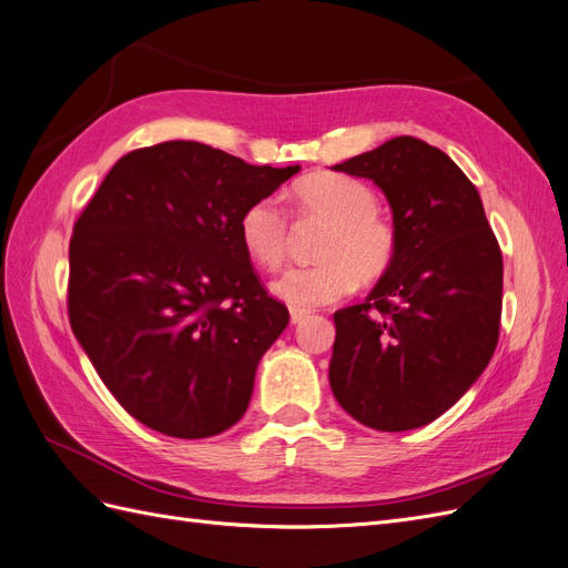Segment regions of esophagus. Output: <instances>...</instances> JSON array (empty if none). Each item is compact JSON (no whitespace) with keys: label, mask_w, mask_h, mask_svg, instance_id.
Masks as SVG:
<instances>
[{"label":"esophagus","mask_w":568,"mask_h":568,"mask_svg":"<svg viewBox=\"0 0 568 568\" xmlns=\"http://www.w3.org/2000/svg\"><path fill=\"white\" fill-rule=\"evenodd\" d=\"M306 316H308V314H306V311H302V308H290V321H292V325H300Z\"/></svg>","instance_id":"34e87169"}]
</instances>
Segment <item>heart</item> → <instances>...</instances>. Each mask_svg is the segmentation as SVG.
I'll return each instance as SVG.
<instances>
[{
	"label": "heart",
	"mask_w": 568,
	"mask_h": 568,
	"mask_svg": "<svg viewBox=\"0 0 568 568\" xmlns=\"http://www.w3.org/2000/svg\"><path fill=\"white\" fill-rule=\"evenodd\" d=\"M300 216L331 222L321 243L323 262L290 266L273 278L271 292L292 308H314L349 295L356 281L373 283L389 271L396 235L387 219L377 214V195L363 181L318 172L300 179L292 189ZM237 237L252 262L278 266L287 252L290 226L281 207L262 197L237 219Z\"/></svg>",
	"instance_id": "b5f03b06"
}]
</instances>
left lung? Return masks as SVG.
Returning a JSON list of instances; mask_svg holds the SVG:
<instances>
[{"label": "left lung", "instance_id": "8db88e82", "mask_svg": "<svg viewBox=\"0 0 568 568\" xmlns=\"http://www.w3.org/2000/svg\"><path fill=\"white\" fill-rule=\"evenodd\" d=\"M333 170L373 181L396 235L371 295L335 311L333 394L377 432L429 425L479 379L498 344L503 254L479 191L444 151L413 136Z\"/></svg>", "mask_w": 568, "mask_h": 568}]
</instances>
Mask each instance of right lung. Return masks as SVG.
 <instances>
[{"label":"right lung","instance_id":"obj_1","mask_svg":"<svg viewBox=\"0 0 568 568\" xmlns=\"http://www.w3.org/2000/svg\"><path fill=\"white\" fill-rule=\"evenodd\" d=\"M300 170L164 141L120 158L78 219L72 333L145 427L207 438L245 415L290 314L254 276L237 219Z\"/></svg>","mask_w":568,"mask_h":568}]
</instances>
